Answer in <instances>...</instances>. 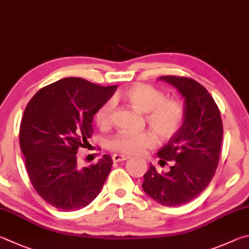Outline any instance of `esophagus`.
I'll list each match as a JSON object with an SVG mask.
<instances>
[{"mask_svg": "<svg viewBox=\"0 0 249 249\" xmlns=\"http://www.w3.org/2000/svg\"><path fill=\"white\" fill-rule=\"evenodd\" d=\"M130 159L128 155H122V154H113L112 155V160L113 162H124V160H127Z\"/></svg>", "mask_w": 249, "mask_h": 249, "instance_id": "34e87169", "label": "esophagus"}]
</instances>
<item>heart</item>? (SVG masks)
<instances>
[{
	"label": "heart",
	"mask_w": 249,
	"mask_h": 249,
	"mask_svg": "<svg viewBox=\"0 0 249 249\" xmlns=\"http://www.w3.org/2000/svg\"><path fill=\"white\" fill-rule=\"evenodd\" d=\"M124 99L137 110L145 113V120L162 140H168L180 131L186 120L184 103L177 98H166L162 90L149 84H137L122 94ZM113 102L107 100L95 112V121L100 128L111 124ZM156 137L152 131H120L108 141V147L122 154H140L153 147Z\"/></svg>",
	"instance_id": "b5f03b06"
}]
</instances>
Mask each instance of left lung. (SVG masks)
I'll return each mask as SVG.
<instances>
[{
  "mask_svg": "<svg viewBox=\"0 0 249 249\" xmlns=\"http://www.w3.org/2000/svg\"><path fill=\"white\" fill-rule=\"evenodd\" d=\"M160 80L176 87L185 99L184 127L158 152L160 160H174L168 173L153 165L144 174L142 188L165 207L188 203L210 184L219 164L223 124L214 99L193 78L166 75Z\"/></svg>",
  "mask_w": 249,
  "mask_h": 249,
  "instance_id": "obj_1",
  "label": "left lung"
}]
</instances>
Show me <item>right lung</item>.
Instances as JSON below:
<instances>
[{
  "label": "right lung",
  "mask_w": 249,
  "mask_h": 249,
  "mask_svg": "<svg viewBox=\"0 0 249 249\" xmlns=\"http://www.w3.org/2000/svg\"><path fill=\"white\" fill-rule=\"evenodd\" d=\"M116 89L65 77L39 89L25 108L19 144L26 171L38 195L59 210L89 206L107 179L110 156L105 154L98 163L80 168L76 153L91 137L95 112Z\"/></svg>",
  "instance_id": "right-lung-1"
}]
</instances>
